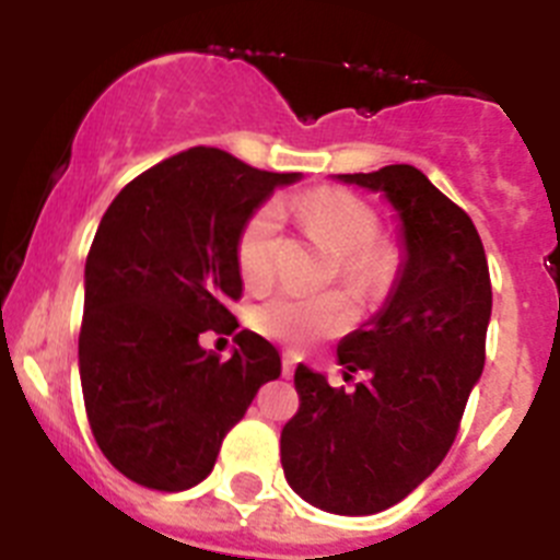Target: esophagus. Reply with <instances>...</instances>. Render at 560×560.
<instances>
[{
  "label": "esophagus",
  "instance_id": "1",
  "mask_svg": "<svg viewBox=\"0 0 560 560\" xmlns=\"http://www.w3.org/2000/svg\"><path fill=\"white\" fill-rule=\"evenodd\" d=\"M294 364H296L294 355L285 353V355H283V375H285V378H289V375H294Z\"/></svg>",
  "mask_w": 560,
  "mask_h": 560
}]
</instances>
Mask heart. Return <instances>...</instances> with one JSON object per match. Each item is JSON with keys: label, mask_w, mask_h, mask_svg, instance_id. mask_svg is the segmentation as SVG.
<instances>
[{"label": "heart", "mask_w": 560, "mask_h": 560, "mask_svg": "<svg viewBox=\"0 0 560 560\" xmlns=\"http://www.w3.org/2000/svg\"><path fill=\"white\" fill-rule=\"evenodd\" d=\"M294 212L314 241L339 255V277L355 294L375 296L387 289L398 255L375 237L378 219L370 205L348 190L319 187L300 196ZM277 226L280 215L275 207H260L237 237V275L246 289H264L275 275ZM350 323L353 305L341 294H277L255 311L257 330L291 348H305L316 339L341 334Z\"/></svg>", "instance_id": "b5f03b06"}]
</instances>
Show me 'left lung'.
Segmentation results:
<instances>
[{
    "label": "left lung",
    "instance_id": "1",
    "mask_svg": "<svg viewBox=\"0 0 560 560\" xmlns=\"http://www.w3.org/2000/svg\"><path fill=\"white\" fill-rule=\"evenodd\" d=\"M395 210L400 264L387 300L336 348L345 381L296 364L300 412L280 434L291 491L319 511L370 516L398 504L443 463L485 368L491 275L474 221L427 173L387 165L339 173Z\"/></svg>",
    "mask_w": 560,
    "mask_h": 560
}]
</instances>
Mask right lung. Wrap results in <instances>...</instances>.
<instances>
[{
	"label": "right lung",
	"instance_id": "add662e5",
	"mask_svg": "<svg viewBox=\"0 0 560 560\" xmlns=\"http://www.w3.org/2000/svg\"><path fill=\"white\" fill-rule=\"evenodd\" d=\"M300 179L190 148L108 205L83 271L78 370L97 446L137 485L187 491L207 479L224 434L280 375L264 336L235 334L226 361L199 336L237 328V237L277 187Z\"/></svg>",
	"mask_w": 560,
	"mask_h": 560
}]
</instances>
